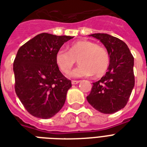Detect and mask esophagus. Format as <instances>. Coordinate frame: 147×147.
Instances as JSON below:
<instances>
[{
    "instance_id": "esophagus-1",
    "label": "esophagus",
    "mask_w": 147,
    "mask_h": 147,
    "mask_svg": "<svg viewBox=\"0 0 147 147\" xmlns=\"http://www.w3.org/2000/svg\"><path fill=\"white\" fill-rule=\"evenodd\" d=\"M71 83H72V84H74V85H75V84H79V83H80V80H72V81H71Z\"/></svg>"
}]
</instances>
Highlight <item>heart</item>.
Segmentation results:
<instances>
[{"instance_id":"obj_1","label":"heart","mask_w":147,"mask_h":147,"mask_svg":"<svg viewBox=\"0 0 147 147\" xmlns=\"http://www.w3.org/2000/svg\"><path fill=\"white\" fill-rule=\"evenodd\" d=\"M76 60L80 65L70 74L74 77L93 74L96 77H102L108 70L110 61L107 49L88 40H77L68 47V51L61 49L56 53V63L65 74L70 73Z\"/></svg>"}]
</instances>
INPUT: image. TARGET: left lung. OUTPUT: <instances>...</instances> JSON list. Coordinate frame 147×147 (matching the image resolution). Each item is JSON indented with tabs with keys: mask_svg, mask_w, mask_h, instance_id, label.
Masks as SVG:
<instances>
[{
	"mask_svg": "<svg viewBox=\"0 0 147 147\" xmlns=\"http://www.w3.org/2000/svg\"><path fill=\"white\" fill-rule=\"evenodd\" d=\"M90 36L100 40L110 55L108 71L100 80L93 83L86 100L103 113H113L127 105L135 84L134 57L124 42L107 34Z\"/></svg>",
	"mask_w": 147,
	"mask_h": 147,
	"instance_id": "1",
	"label": "left lung"
}]
</instances>
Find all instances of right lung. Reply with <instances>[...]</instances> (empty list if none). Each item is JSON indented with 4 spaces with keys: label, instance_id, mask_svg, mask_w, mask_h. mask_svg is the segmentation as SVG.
Listing matches in <instances>:
<instances>
[{
    "label": "right lung",
    "instance_id": "obj_1",
    "mask_svg": "<svg viewBox=\"0 0 147 147\" xmlns=\"http://www.w3.org/2000/svg\"><path fill=\"white\" fill-rule=\"evenodd\" d=\"M70 36L42 33L18 50L13 61L15 92L24 108L37 118L48 119L64 105L71 81L55 62L56 53Z\"/></svg>",
    "mask_w": 147,
    "mask_h": 147
}]
</instances>
